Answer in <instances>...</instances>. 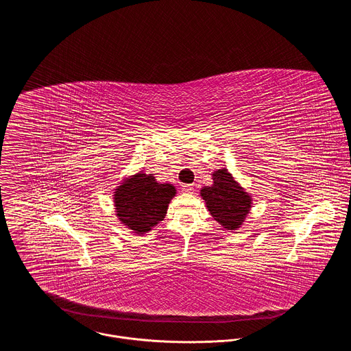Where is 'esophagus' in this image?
<instances>
[{
  "label": "esophagus",
  "mask_w": 351,
  "mask_h": 351,
  "mask_svg": "<svg viewBox=\"0 0 351 351\" xmlns=\"http://www.w3.org/2000/svg\"><path fill=\"white\" fill-rule=\"evenodd\" d=\"M194 190V186L193 184H183L182 186V191L183 193H191Z\"/></svg>",
  "instance_id": "34e87169"
}]
</instances>
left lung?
<instances>
[{"instance_id": "left-lung-1", "label": "left lung", "mask_w": 351, "mask_h": 351, "mask_svg": "<svg viewBox=\"0 0 351 351\" xmlns=\"http://www.w3.org/2000/svg\"><path fill=\"white\" fill-rule=\"evenodd\" d=\"M214 184L202 189V197L213 218L225 229L239 228L252 208V197L233 179L228 169L213 173Z\"/></svg>"}]
</instances>
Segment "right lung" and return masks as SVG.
Returning a JSON list of instances; mask_svg holds the SVG:
<instances>
[{"instance_id": "add662e5", "label": "right lung", "mask_w": 351, "mask_h": 351, "mask_svg": "<svg viewBox=\"0 0 351 351\" xmlns=\"http://www.w3.org/2000/svg\"><path fill=\"white\" fill-rule=\"evenodd\" d=\"M175 194L172 184L158 183L153 173L138 172L115 191L117 217L136 234H144L165 218Z\"/></svg>"}]
</instances>
